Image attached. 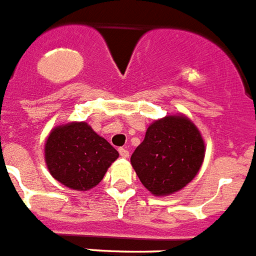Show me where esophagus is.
Wrapping results in <instances>:
<instances>
[{
	"label": "esophagus",
	"instance_id": "obj_1",
	"mask_svg": "<svg viewBox=\"0 0 256 256\" xmlns=\"http://www.w3.org/2000/svg\"><path fill=\"white\" fill-rule=\"evenodd\" d=\"M118 152H120V155L122 158H128V150L125 149V148H120V149H118Z\"/></svg>",
	"mask_w": 256,
	"mask_h": 256
}]
</instances>
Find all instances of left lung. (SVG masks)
<instances>
[{"label": "left lung", "instance_id": "obj_1", "mask_svg": "<svg viewBox=\"0 0 256 256\" xmlns=\"http://www.w3.org/2000/svg\"><path fill=\"white\" fill-rule=\"evenodd\" d=\"M206 145L197 126L186 114L152 121L145 139L131 155V166L145 188L166 197L184 188L200 172Z\"/></svg>", "mask_w": 256, "mask_h": 256}]
</instances>
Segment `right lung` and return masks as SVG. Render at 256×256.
Listing matches in <instances>:
<instances>
[{"label":"right lung","instance_id":"right-lung-1","mask_svg":"<svg viewBox=\"0 0 256 256\" xmlns=\"http://www.w3.org/2000/svg\"><path fill=\"white\" fill-rule=\"evenodd\" d=\"M46 168L54 179L74 190H90L104 179L118 152L83 121L56 126L45 140Z\"/></svg>","mask_w":256,"mask_h":256}]
</instances>
